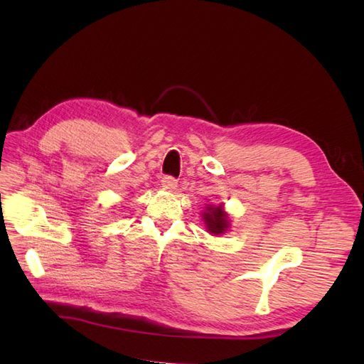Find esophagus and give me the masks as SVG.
<instances>
[{
  "mask_svg": "<svg viewBox=\"0 0 364 364\" xmlns=\"http://www.w3.org/2000/svg\"><path fill=\"white\" fill-rule=\"evenodd\" d=\"M161 185L164 186V190H168V191H174L178 188V179H174L173 176H164Z\"/></svg>",
  "mask_w": 364,
  "mask_h": 364,
  "instance_id": "esophagus-1",
  "label": "esophagus"
}]
</instances>
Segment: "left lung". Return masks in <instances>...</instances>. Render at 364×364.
<instances>
[{"label": "left lung", "mask_w": 364, "mask_h": 364, "mask_svg": "<svg viewBox=\"0 0 364 364\" xmlns=\"http://www.w3.org/2000/svg\"><path fill=\"white\" fill-rule=\"evenodd\" d=\"M202 217H203L208 232H211L214 235L225 234L229 228V218H228V214L223 211L222 205L220 206L206 205V211L202 213Z\"/></svg>", "instance_id": "1"}]
</instances>
